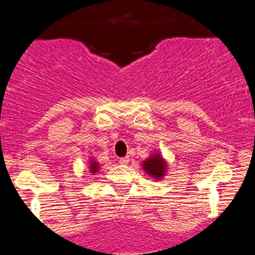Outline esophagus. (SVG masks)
I'll return each instance as SVG.
<instances>
[{
	"instance_id": "esophagus-1",
	"label": "esophagus",
	"mask_w": 255,
	"mask_h": 255,
	"mask_svg": "<svg viewBox=\"0 0 255 255\" xmlns=\"http://www.w3.org/2000/svg\"><path fill=\"white\" fill-rule=\"evenodd\" d=\"M128 161H129V158H128V156H125V158H120V164H122V165H126V164H128Z\"/></svg>"
}]
</instances>
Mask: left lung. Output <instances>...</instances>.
<instances>
[{"label": "left lung", "mask_w": 255, "mask_h": 255, "mask_svg": "<svg viewBox=\"0 0 255 255\" xmlns=\"http://www.w3.org/2000/svg\"><path fill=\"white\" fill-rule=\"evenodd\" d=\"M143 170L145 171L148 175L153 176L154 179L159 180L165 175L166 171V161L164 160L163 156L159 153H154L149 156L148 159L142 163Z\"/></svg>", "instance_id": "8db88e82"}]
</instances>
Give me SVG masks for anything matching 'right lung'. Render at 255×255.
<instances>
[{
  "instance_id": "right-lung-1",
  "label": "right lung",
  "mask_w": 255,
  "mask_h": 255,
  "mask_svg": "<svg viewBox=\"0 0 255 255\" xmlns=\"http://www.w3.org/2000/svg\"><path fill=\"white\" fill-rule=\"evenodd\" d=\"M90 171H91L92 174H95V173H97V170H99V163H96V161H94V159H91V160H90Z\"/></svg>"
}]
</instances>
